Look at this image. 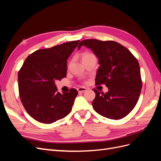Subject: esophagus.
<instances>
[{
  "instance_id": "obj_1",
  "label": "esophagus",
  "mask_w": 161,
  "mask_h": 161,
  "mask_svg": "<svg viewBox=\"0 0 161 161\" xmlns=\"http://www.w3.org/2000/svg\"><path fill=\"white\" fill-rule=\"evenodd\" d=\"M77 91L79 92H83L86 91V89L85 88V87H79V88L77 89Z\"/></svg>"
}]
</instances>
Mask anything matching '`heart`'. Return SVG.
Returning a JSON list of instances; mask_svg holds the SVG:
<instances>
[{
  "label": "heart",
  "mask_w": 161,
  "mask_h": 161,
  "mask_svg": "<svg viewBox=\"0 0 161 161\" xmlns=\"http://www.w3.org/2000/svg\"><path fill=\"white\" fill-rule=\"evenodd\" d=\"M91 55H92V53H84L82 56V60H83V59H85V58L89 57Z\"/></svg>",
  "instance_id": "obj_1"
}]
</instances>
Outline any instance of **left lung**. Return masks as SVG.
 Here are the masks:
<instances>
[{
  "label": "left lung",
  "instance_id": "left-lung-1",
  "mask_svg": "<svg viewBox=\"0 0 161 161\" xmlns=\"http://www.w3.org/2000/svg\"><path fill=\"white\" fill-rule=\"evenodd\" d=\"M82 46L93 52L99 59L95 84L105 85L109 91L103 93L95 89L92 107L101 115L120 119L128 115L138 101L142 89L140 69L137 59L125 47L114 41L95 39L82 40Z\"/></svg>",
  "mask_w": 161,
  "mask_h": 161
}]
</instances>
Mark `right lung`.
<instances>
[{
    "label": "right lung",
    "mask_w": 161,
    "mask_h": 161,
    "mask_svg": "<svg viewBox=\"0 0 161 161\" xmlns=\"http://www.w3.org/2000/svg\"><path fill=\"white\" fill-rule=\"evenodd\" d=\"M80 40L36 50L18 73L19 92L28 114L43 124H52L69 115L78 95L75 89L58 92L55 81L66 77L67 60Z\"/></svg>",
    "instance_id": "1"
}]
</instances>
